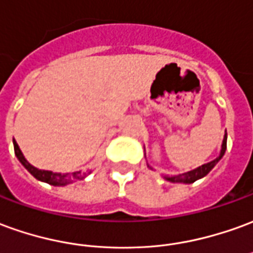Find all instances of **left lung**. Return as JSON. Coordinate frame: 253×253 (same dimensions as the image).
Masks as SVG:
<instances>
[{
	"label": "left lung",
	"mask_w": 253,
	"mask_h": 253,
	"mask_svg": "<svg viewBox=\"0 0 253 253\" xmlns=\"http://www.w3.org/2000/svg\"><path fill=\"white\" fill-rule=\"evenodd\" d=\"M226 146H227V134H225V138H223V144H222V151H220V155H219L215 160L212 162H210V163L207 164H203L201 167L199 169H193V171H189V172H185V174H181V175H164V178L169 182H183V183H193L196 182L197 179H200L203 176H206L211 169L216 166L219 160L222 159V156L225 155L226 152Z\"/></svg>",
	"instance_id": "8db88e82"
}]
</instances>
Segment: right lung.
I'll list each match as a JSON object with an SVG mask.
<instances>
[{"label":"right lung","instance_id":"obj_1","mask_svg":"<svg viewBox=\"0 0 253 253\" xmlns=\"http://www.w3.org/2000/svg\"><path fill=\"white\" fill-rule=\"evenodd\" d=\"M13 146H15V155L19 159V162L28 169V172L31 175L35 176L40 181L46 182V183H50V185H54V186H64V185H68L71 182L79 181V179L84 178V174H82L81 171L79 172H72V174H61V172H52V171L35 169L24 159L22 151H20V148H19V145H17L15 139H13Z\"/></svg>","mask_w":253,"mask_h":253}]
</instances>
